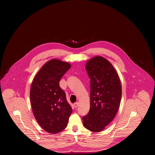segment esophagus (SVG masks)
<instances>
[{"label": "esophagus", "mask_w": 155, "mask_h": 155, "mask_svg": "<svg viewBox=\"0 0 155 155\" xmlns=\"http://www.w3.org/2000/svg\"><path fill=\"white\" fill-rule=\"evenodd\" d=\"M78 104H78V102H77L74 103V107H78Z\"/></svg>", "instance_id": "obj_1"}]
</instances>
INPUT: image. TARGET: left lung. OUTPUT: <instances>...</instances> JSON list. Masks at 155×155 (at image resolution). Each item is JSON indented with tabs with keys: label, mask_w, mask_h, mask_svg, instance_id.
<instances>
[{
	"label": "left lung",
	"mask_w": 155,
	"mask_h": 155,
	"mask_svg": "<svg viewBox=\"0 0 155 155\" xmlns=\"http://www.w3.org/2000/svg\"><path fill=\"white\" fill-rule=\"evenodd\" d=\"M86 70L90 78V109L83 117L85 128L98 132L115 117L121 98L119 77L108 61L96 56L88 61Z\"/></svg>",
	"instance_id": "1"
}]
</instances>
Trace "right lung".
<instances>
[{
	"mask_svg": "<svg viewBox=\"0 0 155 155\" xmlns=\"http://www.w3.org/2000/svg\"><path fill=\"white\" fill-rule=\"evenodd\" d=\"M71 68L68 62L50 60L42 66L31 84L30 99L34 115L40 126L51 134L58 133L67 127L72 112L59 86L60 80Z\"/></svg>",
	"mask_w": 155,
	"mask_h": 155,
	"instance_id": "obj_1",
	"label": "right lung"
}]
</instances>
